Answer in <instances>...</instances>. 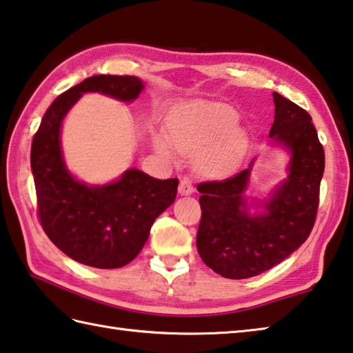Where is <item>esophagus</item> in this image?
Returning a JSON list of instances; mask_svg holds the SVG:
<instances>
[{
    "label": "esophagus",
    "instance_id": "1",
    "mask_svg": "<svg viewBox=\"0 0 353 353\" xmlns=\"http://www.w3.org/2000/svg\"><path fill=\"white\" fill-rule=\"evenodd\" d=\"M178 192L181 195H190L192 192H194V185L190 184V181L189 179H181V181H179V188H178Z\"/></svg>",
    "mask_w": 353,
    "mask_h": 353
}]
</instances>
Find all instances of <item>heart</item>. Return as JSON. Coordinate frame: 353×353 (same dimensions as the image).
I'll return each mask as SVG.
<instances>
[{
	"label": "heart",
	"instance_id": "heart-1",
	"mask_svg": "<svg viewBox=\"0 0 353 353\" xmlns=\"http://www.w3.org/2000/svg\"><path fill=\"white\" fill-rule=\"evenodd\" d=\"M238 114L224 104H194L189 105L170 119V138L176 148L185 154H195L198 172L210 176L232 174L241 159L245 135L234 130ZM157 148L164 155L170 154L165 137L158 135Z\"/></svg>",
	"mask_w": 353,
	"mask_h": 353
}]
</instances>
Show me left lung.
<instances>
[{"label": "left lung", "mask_w": 353, "mask_h": 353, "mask_svg": "<svg viewBox=\"0 0 353 353\" xmlns=\"http://www.w3.org/2000/svg\"><path fill=\"white\" fill-rule=\"evenodd\" d=\"M275 119L269 132L292 158L289 176L264 203L265 214L250 215L244 198L249 169L198 184L201 221L196 248L205 265L224 278L244 280L280 264L310 235L320 204L324 149L312 117L274 92Z\"/></svg>", "instance_id": "1"}]
</instances>
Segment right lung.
Masks as SVG:
<instances>
[{
    "instance_id": "right-lung-1",
    "label": "right lung",
    "mask_w": 353,
    "mask_h": 353,
    "mask_svg": "<svg viewBox=\"0 0 353 353\" xmlns=\"http://www.w3.org/2000/svg\"><path fill=\"white\" fill-rule=\"evenodd\" d=\"M143 88L130 75L85 78L57 97L32 139L30 165L43 230L59 250L90 268H123L141 252L152 224L175 201L178 178L157 179L129 169L105 185L77 181L61 154L63 118L85 92L134 101Z\"/></svg>"
}]
</instances>
